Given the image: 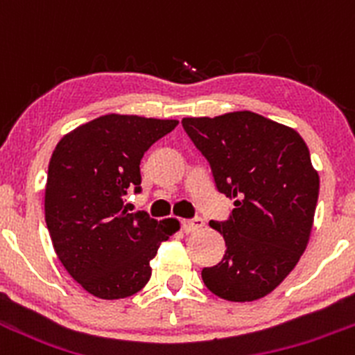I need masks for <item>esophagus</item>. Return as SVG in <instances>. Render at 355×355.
<instances>
[{
	"mask_svg": "<svg viewBox=\"0 0 355 355\" xmlns=\"http://www.w3.org/2000/svg\"><path fill=\"white\" fill-rule=\"evenodd\" d=\"M181 224L184 233H193V231L203 227V219H200V217H195V219H184Z\"/></svg>",
	"mask_w": 355,
	"mask_h": 355,
	"instance_id": "34e87169",
	"label": "esophagus"
}]
</instances>
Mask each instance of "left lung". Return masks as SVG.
<instances>
[{"mask_svg":"<svg viewBox=\"0 0 355 355\" xmlns=\"http://www.w3.org/2000/svg\"><path fill=\"white\" fill-rule=\"evenodd\" d=\"M181 124L209 160L217 191L234 205L226 223H209L226 252L203 269V283L230 302L266 297L292 272L311 238L319 176L307 145L295 129L248 110Z\"/></svg>","mask_w":355,"mask_h":355,"instance_id":"obj_1","label":"left lung"}]
</instances>
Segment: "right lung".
I'll list each match as a JSON object with an SVG mask.
<instances>
[{
  "mask_svg": "<svg viewBox=\"0 0 355 355\" xmlns=\"http://www.w3.org/2000/svg\"><path fill=\"white\" fill-rule=\"evenodd\" d=\"M178 122L107 114L67 132L53 150L44 219L60 262L91 295L138 293L152 276L150 261L179 230L178 219L124 209L128 189L139 191L145 152Z\"/></svg>",
  "mask_w": 355,
  "mask_h": 355,
  "instance_id": "obj_1",
  "label": "right lung"
}]
</instances>
